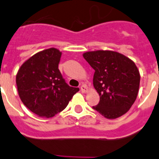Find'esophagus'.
Returning <instances> with one entry per match:
<instances>
[{
	"instance_id": "1",
	"label": "esophagus",
	"mask_w": 159,
	"mask_h": 159,
	"mask_svg": "<svg viewBox=\"0 0 159 159\" xmlns=\"http://www.w3.org/2000/svg\"><path fill=\"white\" fill-rule=\"evenodd\" d=\"M80 89H81V91L82 92V93H85V92L87 91V86L85 85V84H81V87H80Z\"/></svg>"
}]
</instances>
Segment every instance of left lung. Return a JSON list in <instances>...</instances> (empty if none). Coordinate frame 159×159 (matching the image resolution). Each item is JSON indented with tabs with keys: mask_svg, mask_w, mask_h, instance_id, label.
Returning <instances> with one entry per match:
<instances>
[{
	"mask_svg": "<svg viewBox=\"0 0 159 159\" xmlns=\"http://www.w3.org/2000/svg\"><path fill=\"white\" fill-rule=\"evenodd\" d=\"M83 56L95 70L93 85L100 97L93 109L109 119L126 113L134 103L140 87L136 64L124 55L112 51L89 52Z\"/></svg>",
	"mask_w": 159,
	"mask_h": 159,
	"instance_id": "left-lung-1",
	"label": "left lung"
}]
</instances>
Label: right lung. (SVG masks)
<instances>
[{
    "label": "right lung",
    "mask_w": 159,
    "mask_h": 159,
    "mask_svg": "<svg viewBox=\"0 0 159 159\" xmlns=\"http://www.w3.org/2000/svg\"><path fill=\"white\" fill-rule=\"evenodd\" d=\"M61 55L54 48L36 53L22 65L16 75L22 102L40 117L52 118L61 112L79 91L66 84L58 68Z\"/></svg>",
    "instance_id": "obj_1"
}]
</instances>
